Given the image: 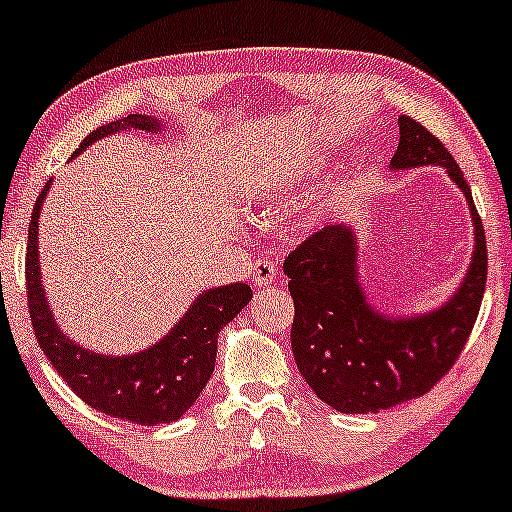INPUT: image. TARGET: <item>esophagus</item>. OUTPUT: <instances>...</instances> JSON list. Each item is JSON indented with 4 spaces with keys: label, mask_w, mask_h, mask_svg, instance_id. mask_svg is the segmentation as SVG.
<instances>
[{
    "label": "esophagus",
    "mask_w": 512,
    "mask_h": 512,
    "mask_svg": "<svg viewBox=\"0 0 512 512\" xmlns=\"http://www.w3.org/2000/svg\"><path fill=\"white\" fill-rule=\"evenodd\" d=\"M276 274H279V269H276V264L272 260H267V257H260V260L252 262V283L255 286H269L276 279Z\"/></svg>",
    "instance_id": "1"
}]
</instances>
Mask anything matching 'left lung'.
<instances>
[{
    "instance_id": "left-lung-1",
    "label": "left lung",
    "mask_w": 512,
    "mask_h": 512,
    "mask_svg": "<svg viewBox=\"0 0 512 512\" xmlns=\"http://www.w3.org/2000/svg\"><path fill=\"white\" fill-rule=\"evenodd\" d=\"M393 169L439 164L463 190L474 221V257L463 286L422 317H384L367 303L350 226L312 233L283 262L295 317V365L317 398L338 412H379L420 398L451 372L477 322L486 286V236L470 186L451 152L420 121L400 116Z\"/></svg>"
}]
</instances>
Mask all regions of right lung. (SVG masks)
I'll return each instance as SVG.
<instances>
[{
	"mask_svg": "<svg viewBox=\"0 0 512 512\" xmlns=\"http://www.w3.org/2000/svg\"><path fill=\"white\" fill-rule=\"evenodd\" d=\"M126 128L128 131H159V121L152 116L131 114L119 121L104 123L80 143L76 155L104 135L126 131ZM47 188L49 183L35 200L26 250L28 310L42 353L57 369L59 377L71 386V391L104 415L147 424V427L178 420L183 412H188L212 377L219 331L250 303V286L231 283V286L205 291L190 307L188 315L169 331V336L143 353L128 357L90 353L61 334L42 291L38 217Z\"/></svg>",
	"mask_w": 512,
	"mask_h": 512,
	"instance_id": "add662e5",
	"label": "right lung"
}]
</instances>
